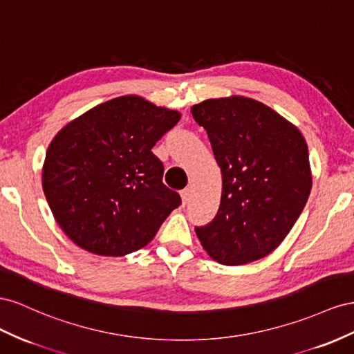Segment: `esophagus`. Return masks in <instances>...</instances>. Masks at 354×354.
Listing matches in <instances>:
<instances>
[{"instance_id": "esophagus-1", "label": "esophagus", "mask_w": 354, "mask_h": 354, "mask_svg": "<svg viewBox=\"0 0 354 354\" xmlns=\"http://www.w3.org/2000/svg\"><path fill=\"white\" fill-rule=\"evenodd\" d=\"M191 194H193V189H191V187H187V188H184L183 191H180V197H183L184 205L188 203L189 198H191Z\"/></svg>"}]
</instances>
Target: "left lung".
Here are the masks:
<instances>
[{"instance_id":"1","label":"left lung","mask_w":354,"mask_h":354,"mask_svg":"<svg viewBox=\"0 0 354 354\" xmlns=\"http://www.w3.org/2000/svg\"><path fill=\"white\" fill-rule=\"evenodd\" d=\"M207 132L222 174L218 214L196 234L207 255L243 266L271 254L294 227L311 191L308 148L299 130L245 96L191 108Z\"/></svg>"}]
</instances>
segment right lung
<instances>
[{"mask_svg":"<svg viewBox=\"0 0 354 354\" xmlns=\"http://www.w3.org/2000/svg\"><path fill=\"white\" fill-rule=\"evenodd\" d=\"M180 118L144 97L111 99L68 123L48 145L43 189L80 248L123 257L147 246L180 196L163 184L153 147Z\"/></svg>","mask_w":354,"mask_h":354,"instance_id":"obj_1","label":"right lung"}]
</instances>
